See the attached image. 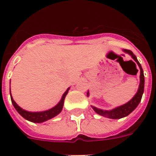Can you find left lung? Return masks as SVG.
Here are the masks:
<instances>
[{"label": "left lung", "mask_w": 156, "mask_h": 156, "mask_svg": "<svg viewBox=\"0 0 156 156\" xmlns=\"http://www.w3.org/2000/svg\"><path fill=\"white\" fill-rule=\"evenodd\" d=\"M123 51L126 52V53L129 54L131 57L136 61V63L138 64V66H139V69H140V84H139V87H138V91L135 94V95L132 98V100H130L128 103H126V104H123L121 106L116 107V108H113L112 110H110V111L102 110V109L97 108L95 107L91 106L96 113L100 114V115L103 116H106L108 118L120 119L128 116L129 114H130L138 107L141 100H142V96H143V91H144V82H145V80H144V74H143V68H142L140 63L138 62V59H137L135 55L131 52L130 50L124 49ZM88 95H89V92H87V96Z\"/></svg>", "instance_id": "obj_1"}]
</instances>
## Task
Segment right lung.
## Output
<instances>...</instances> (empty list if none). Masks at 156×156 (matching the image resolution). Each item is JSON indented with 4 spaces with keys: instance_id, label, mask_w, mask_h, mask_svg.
<instances>
[{
    "instance_id": "right-lung-1",
    "label": "right lung",
    "mask_w": 156,
    "mask_h": 156,
    "mask_svg": "<svg viewBox=\"0 0 156 156\" xmlns=\"http://www.w3.org/2000/svg\"><path fill=\"white\" fill-rule=\"evenodd\" d=\"M69 90V87L66 90V92L64 93L61 101L56 104V106L53 107L52 108L49 109V110H47V111L44 112H32L26 111V110H24V109H23L22 108H20L18 104H16L15 101L13 100V97H12V95H11V93L10 98L13 107L15 108L17 112L20 114L21 116H23V118H25L26 120H27V121H31V122H35V123H41V122L48 121V120H49V119H52V117L56 116V115H58V114L61 112L62 108H63L65 98H66Z\"/></svg>"
}]
</instances>
